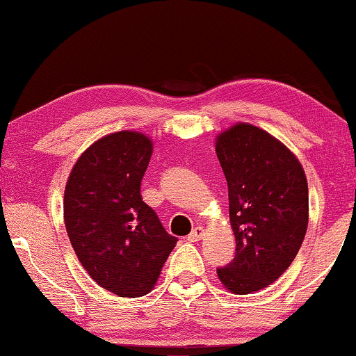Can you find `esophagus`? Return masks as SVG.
Masks as SVG:
<instances>
[{"label":"esophagus","mask_w":356,"mask_h":356,"mask_svg":"<svg viewBox=\"0 0 356 356\" xmlns=\"http://www.w3.org/2000/svg\"><path fill=\"white\" fill-rule=\"evenodd\" d=\"M203 236H204V229L201 226H198L190 232V236H188V241H191V243H198L200 239H203Z\"/></svg>","instance_id":"1"}]
</instances>
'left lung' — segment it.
<instances>
[{
    "label": "left lung",
    "mask_w": 356,
    "mask_h": 356,
    "mask_svg": "<svg viewBox=\"0 0 356 356\" xmlns=\"http://www.w3.org/2000/svg\"><path fill=\"white\" fill-rule=\"evenodd\" d=\"M236 256L218 267L222 285L238 296L275 282L299 252L309 225V186L297 156L251 124L218 135Z\"/></svg>",
    "instance_id": "8db88e82"
}]
</instances>
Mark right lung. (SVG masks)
I'll list each match as a JSON object with an SVG mask.
<instances>
[{"label":"right lung","instance_id":"right-lung-1","mask_svg":"<svg viewBox=\"0 0 356 356\" xmlns=\"http://www.w3.org/2000/svg\"><path fill=\"white\" fill-rule=\"evenodd\" d=\"M153 143L115 131L79 156L64 191V222L76 256L105 291L142 297L155 287L177 238L142 200Z\"/></svg>","mask_w":356,"mask_h":356}]
</instances>
